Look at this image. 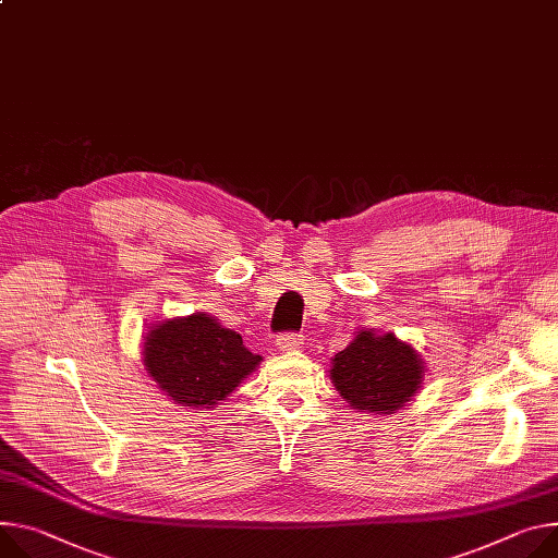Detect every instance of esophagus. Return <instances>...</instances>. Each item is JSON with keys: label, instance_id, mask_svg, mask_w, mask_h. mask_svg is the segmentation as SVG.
Masks as SVG:
<instances>
[{"label": "esophagus", "instance_id": "34e87169", "mask_svg": "<svg viewBox=\"0 0 558 558\" xmlns=\"http://www.w3.org/2000/svg\"><path fill=\"white\" fill-rule=\"evenodd\" d=\"M276 344H278L280 351H295V349H300V344H302V336H300V333H293V331H287V333H280V336L276 338Z\"/></svg>", "mask_w": 558, "mask_h": 558}]
</instances>
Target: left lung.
Masks as SVG:
<instances>
[{"mask_svg": "<svg viewBox=\"0 0 558 558\" xmlns=\"http://www.w3.org/2000/svg\"><path fill=\"white\" fill-rule=\"evenodd\" d=\"M423 378L416 351L391 333L359 331L333 359L331 380L353 410L393 414L408 402Z\"/></svg>", "mask_w": 558, "mask_h": 558, "instance_id": "obj_1", "label": "left lung"}]
</instances>
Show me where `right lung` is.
<instances>
[{
  "label": "right lung",
  "instance_id": "right-lung-1",
  "mask_svg": "<svg viewBox=\"0 0 558 558\" xmlns=\"http://www.w3.org/2000/svg\"><path fill=\"white\" fill-rule=\"evenodd\" d=\"M263 359L207 314L167 320L150 329L144 365L171 400L184 408H211L225 400Z\"/></svg>",
  "mask_w": 558,
  "mask_h": 558
}]
</instances>
